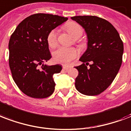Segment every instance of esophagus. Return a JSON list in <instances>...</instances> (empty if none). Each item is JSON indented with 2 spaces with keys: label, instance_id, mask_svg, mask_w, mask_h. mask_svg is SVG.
Returning a JSON list of instances; mask_svg holds the SVG:
<instances>
[{
  "label": "esophagus",
  "instance_id": "34e87169",
  "mask_svg": "<svg viewBox=\"0 0 131 131\" xmlns=\"http://www.w3.org/2000/svg\"><path fill=\"white\" fill-rule=\"evenodd\" d=\"M70 67H71L70 66H67V65H63V66H62V68H63L64 70H68Z\"/></svg>",
  "mask_w": 131,
  "mask_h": 131
}]
</instances>
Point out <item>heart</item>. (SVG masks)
Returning a JSON list of instances; mask_svg holds the SVG:
<instances>
[{
	"mask_svg": "<svg viewBox=\"0 0 131 131\" xmlns=\"http://www.w3.org/2000/svg\"><path fill=\"white\" fill-rule=\"evenodd\" d=\"M65 29L74 38H78L83 34V28L75 22H69L64 25ZM48 45L51 47H55L58 44V37L56 30L50 31L47 36ZM78 56V51L74 48H58L53 52V60L60 64H68Z\"/></svg>",
	"mask_w": 131,
	"mask_h": 131,
	"instance_id": "heart-1",
	"label": "heart"
}]
</instances>
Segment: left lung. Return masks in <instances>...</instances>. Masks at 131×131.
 Listing matches in <instances>:
<instances>
[{
  "label": "left lung",
  "instance_id": "8db88e82",
  "mask_svg": "<svg viewBox=\"0 0 131 131\" xmlns=\"http://www.w3.org/2000/svg\"><path fill=\"white\" fill-rule=\"evenodd\" d=\"M71 19L85 29L88 38L87 49L80 58L83 64L75 67L78 71L75 88L86 95L100 94L111 85L121 67L123 42L116 29L105 19L95 16Z\"/></svg>",
  "mask_w": 131,
  "mask_h": 131
}]
</instances>
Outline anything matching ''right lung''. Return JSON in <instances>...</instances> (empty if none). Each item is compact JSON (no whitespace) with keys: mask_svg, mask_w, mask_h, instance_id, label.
Wrapping results in <instances>:
<instances>
[{"mask_svg":"<svg viewBox=\"0 0 131 131\" xmlns=\"http://www.w3.org/2000/svg\"><path fill=\"white\" fill-rule=\"evenodd\" d=\"M67 20L58 15H31L17 26L10 37V70L15 83L27 96L46 98L54 91L53 75L60 72L62 67L42 64L51 58L47 36Z\"/></svg>","mask_w":131,"mask_h":131,"instance_id":"add662e5","label":"right lung"}]
</instances>
